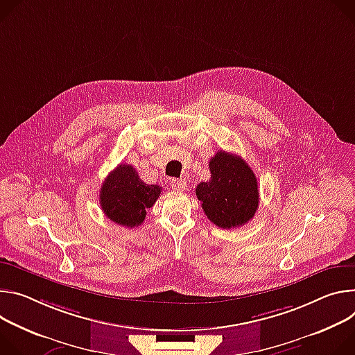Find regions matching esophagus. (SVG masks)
Wrapping results in <instances>:
<instances>
[{"label":"esophagus","mask_w":355,"mask_h":355,"mask_svg":"<svg viewBox=\"0 0 355 355\" xmlns=\"http://www.w3.org/2000/svg\"><path fill=\"white\" fill-rule=\"evenodd\" d=\"M171 186H172V189L176 190V191H183V190H186V187H187L186 182L182 180V179H172V180H171Z\"/></svg>","instance_id":"esophagus-1"}]
</instances>
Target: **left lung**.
Wrapping results in <instances>:
<instances>
[{"label": "left lung", "mask_w": 355, "mask_h": 355, "mask_svg": "<svg viewBox=\"0 0 355 355\" xmlns=\"http://www.w3.org/2000/svg\"><path fill=\"white\" fill-rule=\"evenodd\" d=\"M211 178L200 182L196 196L202 202L207 218L220 228L247 224L259 203L258 182L241 156L218 150L209 162Z\"/></svg>", "instance_id": "8db88e82"}]
</instances>
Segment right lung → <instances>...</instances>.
<instances>
[{"mask_svg":"<svg viewBox=\"0 0 355 355\" xmlns=\"http://www.w3.org/2000/svg\"><path fill=\"white\" fill-rule=\"evenodd\" d=\"M162 187L144 183L134 166L118 165L104 180L100 190V205L104 214L123 227H138L146 210L161 196Z\"/></svg>","mask_w":355,"mask_h":355,"instance_id":"1","label":"right lung"}]
</instances>
